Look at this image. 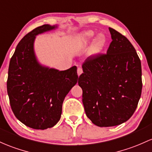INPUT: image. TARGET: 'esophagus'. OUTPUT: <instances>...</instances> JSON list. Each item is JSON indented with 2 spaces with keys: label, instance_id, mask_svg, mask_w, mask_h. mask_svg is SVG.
<instances>
[{
  "label": "esophagus",
  "instance_id": "34e87169",
  "mask_svg": "<svg viewBox=\"0 0 152 152\" xmlns=\"http://www.w3.org/2000/svg\"><path fill=\"white\" fill-rule=\"evenodd\" d=\"M83 73V70H82V68H78V69H77V73H78V76H80V75L81 74V73Z\"/></svg>",
  "mask_w": 152,
  "mask_h": 152
}]
</instances>
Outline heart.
<instances>
[{"mask_svg": "<svg viewBox=\"0 0 152 152\" xmlns=\"http://www.w3.org/2000/svg\"><path fill=\"white\" fill-rule=\"evenodd\" d=\"M95 34L94 31H91V30H88V31H84L81 37H80V44L81 45H87L89 44L93 39L94 38ZM107 44V38L104 34H99L96 37L93 42L92 46H91V55H96L99 53L100 52L104 49Z\"/></svg>", "mask_w": 152, "mask_h": 152, "instance_id": "1", "label": "heart"}]
</instances>
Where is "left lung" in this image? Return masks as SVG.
Returning <instances> with one entry per match:
<instances>
[{
  "instance_id": "left-lung-1",
  "label": "left lung",
  "mask_w": 152,
  "mask_h": 152,
  "mask_svg": "<svg viewBox=\"0 0 152 152\" xmlns=\"http://www.w3.org/2000/svg\"><path fill=\"white\" fill-rule=\"evenodd\" d=\"M113 41L106 54L83 63L78 84L86 116L99 127L118 126L136 110L141 94V64L130 41L109 28Z\"/></svg>"
}]
</instances>
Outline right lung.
<instances>
[{
    "label": "right lung",
    "mask_w": 152,
    "mask_h": 152,
    "mask_svg": "<svg viewBox=\"0 0 152 152\" xmlns=\"http://www.w3.org/2000/svg\"><path fill=\"white\" fill-rule=\"evenodd\" d=\"M57 28L44 24L26 34L16 47L8 67L7 92L16 118L28 127L45 130L61 119L63 100L77 83V68L66 71L43 66L34 50L36 36Z\"/></svg>",
    "instance_id": "right-lung-1"
}]
</instances>
